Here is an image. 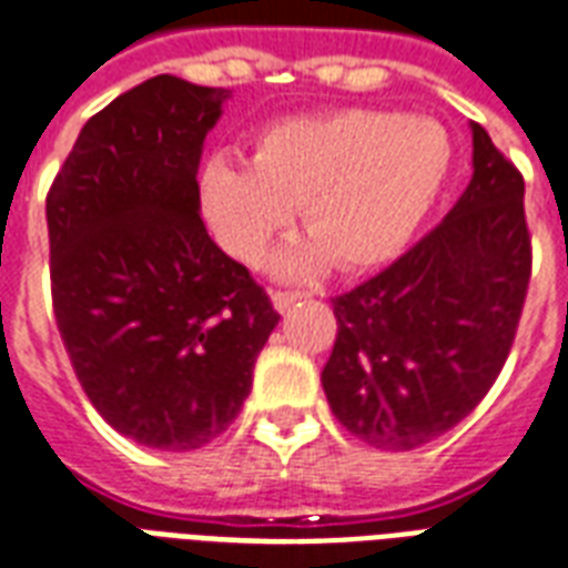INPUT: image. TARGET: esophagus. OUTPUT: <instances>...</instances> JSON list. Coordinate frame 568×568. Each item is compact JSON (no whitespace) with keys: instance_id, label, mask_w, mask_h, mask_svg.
<instances>
[{"instance_id":"obj_1","label":"esophagus","mask_w":568,"mask_h":568,"mask_svg":"<svg viewBox=\"0 0 568 568\" xmlns=\"http://www.w3.org/2000/svg\"><path fill=\"white\" fill-rule=\"evenodd\" d=\"M301 292H271V301H274V306L280 313H285V310H288L294 301H301Z\"/></svg>"}]
</instances>
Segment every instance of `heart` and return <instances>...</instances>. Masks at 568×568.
Returning <instances> with one entry per match:
<instances>
[{"label":"heart","instance_id":"heart-1","mask_svg":"<svg viewBox=\"0 0 568 568\" xmlns=\"http://www.w3.org/2000/svg\"><path fill=\"white\" fill-rule=\"evenodd\" d=\"M453 145L438 121L384 110H336L258 133L253 163L216 154L202 169V207L229 253L255 265L303 205L313 241L280 255L283 274L327 258L366 271L408 244L449 175Z\"/></svg>","mask_w":568,"mask_h":568}]
</instances>
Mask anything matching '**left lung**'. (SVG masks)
I'll list each match as a JSON object with an SVG mask.
<instances>
[{
  "label": "left lung",
  "mask_w": 568,
  "mask_h": 568,
  "mask_svg": "<svg viewBox=\"0 0 568 568\" xmlns=\"http://www.w3.org/2000/svg\"><path fill=\"white\" fill-rule=\"evenodd\" d=\"M530 271L525 175L474 124V179L453 211L333 297V417L378 449H417L462 423L513 352Z\"/></svg>",
  "instance_id": "1"
}]
</instances>
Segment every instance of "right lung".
<instances>
[{
    "instance_id": "add662e5",
    "label": "right lung",
    "mask_w": 568,
    "mask_h": 568,
    "mask_svg": "<svg viewBox=\"0 0 568 568\" xmlns=\"http://www.w3.org/2000/svg\"><path fill=\"white\" fill-rule=\"evenodd\" d=\"M226 89L151 77L85 121L47 193L64 352L98 414L151 449H199L241 414L280 313L199 216Z\"/></svg>"
}]
</instances>
